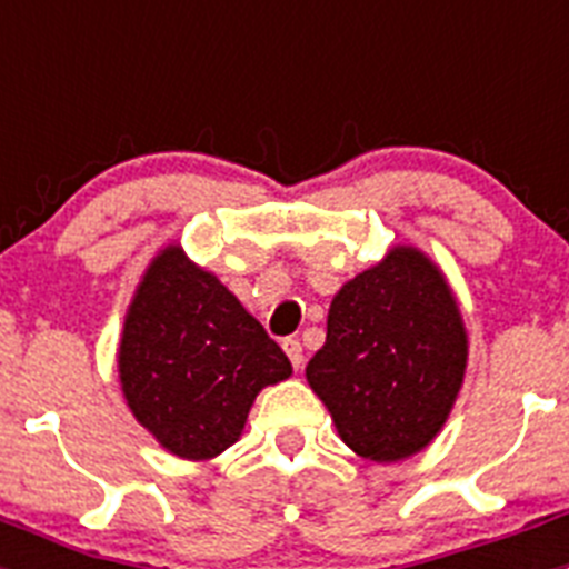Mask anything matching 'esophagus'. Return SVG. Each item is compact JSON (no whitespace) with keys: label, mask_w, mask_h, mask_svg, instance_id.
<instances>
[{"label":"esophagus","mask_w":569,"mask_h":569,"mask_svg":"<svg viewBox=\"0 0 569 569\" xmlns=\"http://www.w3.org/2000/svg\"><path fill=\"white\" fill-rule=\"evenodd\" d=\"M284 353H288V359H290V365L296 367V370H299L301 365H305V353H301V341L299 339H284Z\"/></svg>","instance_id":"1"}]
</instances>
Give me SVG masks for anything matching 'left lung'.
<instances>
[{
	"mask_svg": "<svg viewBox=\"0 0 569 569\" xmlns=\"http://www.w3.org/2000/svg\"><path fill=\"white\" fill-rule=\"evenodd\" d=\"M467 370V328L450 281L427 253L396 244L330 301L328 339L308 385L356 456L379 465L441 433Z\"/></svg>",
	"mask_w": 569,
	"mask_h": 569,
	"instance_id": "obj_1",
	"label": "left lung"
}]
</instances>
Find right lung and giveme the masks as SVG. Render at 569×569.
Returning a JSON list of instances; mask_svg holds the SVG:
<instances>
[{
  "mask_svg": "<svg viewBox=\"0 0 569 569\" xmlns=\"http://www.w3.org/2000/svg\"><path fill=\"white\" fill-rule=\"evenodd\" d=\"M116 359L133 419L188 461L236 445L256 396L293 373L281 347L179 241L136 284Z\"/></svg>",
  "mask_w": 569,
  "mask_h": 569,
  "instance_id": "1",
  "label": "right lung"
}]
</instances>
